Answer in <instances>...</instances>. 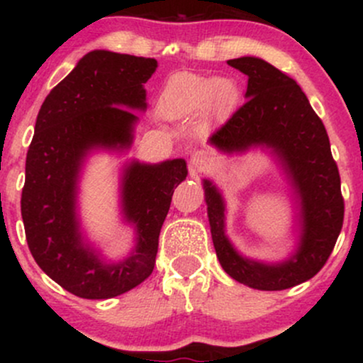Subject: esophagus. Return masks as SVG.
Instances as JSON below:
<instances>
[{
	"label": "esophagus",
	"instance_id": "34e87169",
	"mask_svg": "<svg viewBox=\"0 0 363 363\" xmlns=\"http://www.w3.org/2000/svg\"><path fill=\"white\" fill-rule=\"evenodd\" d=\"M211 164H213V158L205 150H199V152H194L193 155H191V160H189V169L193 170V172H205L211 167Z\"/></svg>",
	"mask_w": 363,
	"mask_h": 363
}]
</instances>
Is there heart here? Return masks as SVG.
Here are the masks:
<instances>
[{
	"instance_id": "heart-1",
	"label": "heart",
	"mask_w": 363,
	"mask_h": 363,
	"mask_svg": "<svg viewBox=\"0 0 363 363\" xmlns=\"http://www.w3.org/2000/svg\"><path fill=\"white\" fill-rule=\"evenodd\" d=\"M235 85L228 80L181 72L165 82L160 107L169 118H184L201 107L218 111L235 99Z\"/></svg>"
}]
</instances>
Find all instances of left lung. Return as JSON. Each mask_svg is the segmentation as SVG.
Segmentation results:
<instances>
[{
	"mask_svg": "<svg viewBox=\"0 0 363 363\" xmlns=\"http://www.w3.org/2000/svg\"><path fill=\"white\" fill-rule=\"evenodd\" d=\"M227 62L247 74V101L210 136V143L227 153L245 152L257 145L277 153L301 201V240L297 252L280 264L242 257L225 235L222 194L205 179L216 257L225 273L251 289H291L320 272L343 227L345 201L338 165L323 121L294 78L259 57L244 56Z\"/></svg>",
	"mask_w": 363,
	"mask_h": 363,
	"instance_id": "left-lung-1",
	"label": "left lung"
}]
</instances>
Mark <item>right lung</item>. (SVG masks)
<instances>
[{
	"mask_svg": "<svg viewBox=\"0 0 363 363\" xmlns=\"http://www.w3.org/2000/svg\"><path fill=\"white\" fill-rule=\"evenodd\" d=\"M152 57L91 51L49 91L35 121L25 162L22 218L28 249L40 269L82 298H112L152 274L158 235L174 189L187 176L182 158L148 165L131 162L123 176V211L136 227V249L106 262L82 239L77 182L91 148H129L147 109L143 83L155 73Z\"/></svg>",
	"mask_w": 363,
	"mask_h": 363,
	"instance_id": "add662e5",
	"label": "right lung"
}]
</instances>
